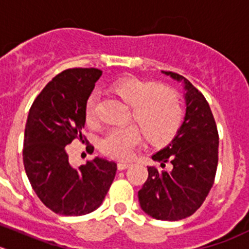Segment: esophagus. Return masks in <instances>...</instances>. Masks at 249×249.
<instances>
[{"label":"esophagus","mask_w":249,"mask_h":249,"mask_svg":"<svg viewBox=\"0 0 249 249\" xmlns=\"http://www.w3.org/2000/svg\"><path fill=\"white\" fill-rule=\"evenodd\" d=\"M130 166H131V164L126 163V162H119V163H118V169H119V171H123V169L129 168Z\"/></svg>","instance_id":"obj_1"}]
</instances>
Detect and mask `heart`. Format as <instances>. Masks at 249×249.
<instances>
[{
  "label": "heart",
  "instance_id": "b5f03b06",
  "mask_svg": "<svg viewBox=\"0 0 249 249\" xmlns=\"http://www.w3.org/2000/svg\"><path fill=\"white\" fill-rule=\"evenodd\" d=\"M113 92L129 107L136 125L113 127L99 140V150L115 160H127L142 141V132L148 143L163 146L177 136L182 127L183 107L173 88L161 82L140 78H126L114 83ZM97 94L92 93L85 104L86 124H97Z\"/></svg>",
  "mask_w": 249,
  "mask_h": 249
}]
</instances>
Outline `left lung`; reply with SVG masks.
Here are the masks:
<instances>
[{
	"instance_id": "8db88e82",
	"label": "left lung",
	"mask_w": 249,
	"mask_h": 249,
	"mask_svg": "<svg viewBox=\"0 0 249 249\" xmlns=\"http://www.w3.org/2000/svg\"><path fill=\"white\" fill-rule=\"evenodd\" d=\"M162 72L183 82L187 109L177 136L152 156L160 167H147L148 177L139 190V201L153 219L177 221L198 210L213 187L219 162V132L203 93L183 76Z\"/></svg>"
}]
</instances>
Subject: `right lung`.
<instances>
[{
	"mask_svg": "<svg viewBox=\"0 0 249 249\" xmlns=\"http://www.w3.org/2000/svg\"><path fill=\"white\" fill-rule=\"evenodd\" d=\"M101 76L98 69L65 70L44 87L28 114L25 173L41 203L60 215L81 216L98 209L117 173L115 162L99 157L72 167L66 152L75 139L86 140L85 104Z\"/></svg>",
	"mask_w": 249,
	"mask_h": 249,
	"instance_id": "add662e5",
	"label": "right lung"
}]
</instances>
